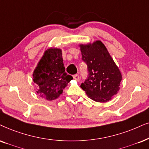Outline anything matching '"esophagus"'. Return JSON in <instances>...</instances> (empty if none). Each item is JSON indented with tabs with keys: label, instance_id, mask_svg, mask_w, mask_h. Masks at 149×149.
Listing matches in <instances>:
<instances>
[{
	"label": "esophagus",
	"instance_id": "34e87169",
	"mask_svg": "<svg viewBox=\"0 0 149 149\" xmlns=\"http://www.w3.org/2000/svg\"><path fill=\"white\" fill-rule=\"evenodd\" d=\"M73 78H74V80H76L77 81H78L79 80H80V77H79V76H78V74L74 75V76H73Z\"/></svg>",
	"mask_w": 149,
	"mask_h": 149
}]
</instances>
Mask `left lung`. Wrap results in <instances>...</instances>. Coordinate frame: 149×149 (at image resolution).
I'll return each instance as SVG.
<instances>
[{"mask_svg": "<svg viewBox=\"0 0 149 149\" xmlns=\"http://www.w3.org/2000/svg\"><path fill=\"white\" fill-rule=\"evenodd\" d=\"M82 59L87 65L88 78L80 87L88 97L106 102L118 93L122 80L119 68L100 40L80 45Z\"/></svg>", "mask_w": 149, "mask_h": 149, "instance_id": "obj_1", "label": "left lung"}]
</instances>
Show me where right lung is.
Masks as SVG:
<instances>
[{
	"mask_svg": "<svg viewBox=\"0 0 149 149\" xmlns=\"http://www.w3.org/2000/svg\"><path fill=\"white\" fill-rule=\"evenodd\" d=\"M72 79L65 72L62 50L57 48L45 51L33 73V82L38 85L36 93L49 101L58 98Z\"/></svg>",
	"mask_w": 149,
	"mask_h": 149,
	"instance_id": "obj_1",
	"label": "right lung"
}]
</instances>
